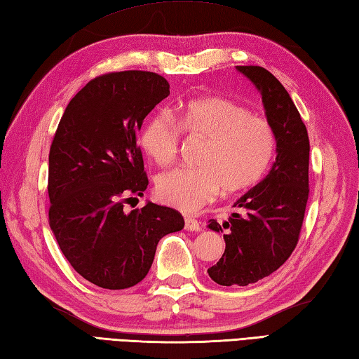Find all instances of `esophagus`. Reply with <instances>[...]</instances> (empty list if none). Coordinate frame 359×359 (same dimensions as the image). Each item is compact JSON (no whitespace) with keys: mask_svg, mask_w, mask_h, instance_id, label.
Wrapping results in <instances>:
<instances>
[{"mask_svg":"<svg viewBox=\"0 0 359 359\" xmlns=\"http://www.w3.org/2000/svg\"><path fill=\"white\" fill-rule=\"evenodd\" d=\"M185 229L189 231H198L201 230V224L198 219H194V217H185Z\"/></svg>","mask_w":359,"mask_h":359,"instance_id":"esophagus-1","label":"esophagus"}]
</instances>
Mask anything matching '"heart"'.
<instances>
[{"instance_id": "b5f03b06", "label": "heart", "mask_w": 359, "mask_h": 359, "mask_svg": "<svg viewBox=\"0 0 359 359\" xmlns=\"http://www.w3.org/2000/svg\"><path fill=\"white\" fill-rule=\"evenodd\" d=\"M180 133L205 140L196 158L199 168H180L157 179V198L168 205L196 212L212 202L221 188L240 193L262 180L276 154V132L268 119L250 115L244 105L221 96L188 101L168 115L158 111L140 133L143 151L157 165L177 158Z\"/></svg>"}]
</instances>
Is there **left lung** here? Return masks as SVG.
I'll list each match as a JSON object with an SVG mask.
<instances>
[{"mask_svg": "<svg viewBox=\"0 0 359 359\" xmlns=\"http://www.w3.org/2000/svg\"><path fill=\"white\" fill-rule=\"evenodd\" d=\"M236 69L262 93L268 121L276 132L277 157L269 174L235 203L229 221L208 227L226 231V250L208 276L222 286H248L277 271L299 243L310 194V140L291 96L263 67Z\"/></svg>", "mask_w": 359, "mask_h": 359, "instance_id": "1", "label": "left lung"}]
</instances>
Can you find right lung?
Masks as SVG:
<instances>
[{
  "mask_svg": "<svg viewBox=\"0 0 359 359\" xmlns=\"http://www.w3.org/2000/svg\"><path fill=\"white\" fill-rule=\"evenodd\" d=\"M168 95L170 83L157 73H105L69 101L54 133L49 226L74 271L105 290L142 282L158 241L185 226L177 210L152 202L124 212L149 184L138 132Z\"/></svg>",
  "mask_w": 359,
  "mask_h": 359,
  "instance_id": "add662e5",
  "label": "right lung"
}]
</instances>
